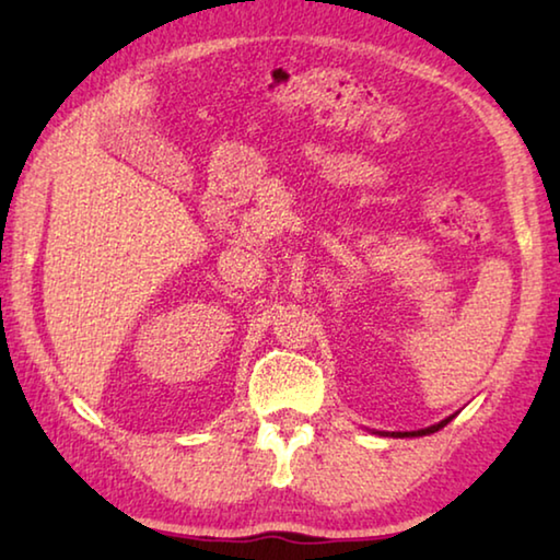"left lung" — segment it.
Returning a JSON list of instances; mask_svg holds the SVG:
<instances>
[{"mask_svg": "<svg viewBox=\"0 0 560 560\" xmlns=\"http://www.w3.org/2000/svg\"><path fill=\"white\" fill-rule=\"evenodd\" d=\"M452 417H454V415H452ZM452 417H447V420H442V422H438V424H432V428H424V430H415V432H383V434H393V438H422V434H432V432L442 430L444 424L452 422Z\"/></svg>", "mask_w": 560, "mask_h": 560, "instance_id": "left-lung-1", "label": "left lung"}]
</instances>
